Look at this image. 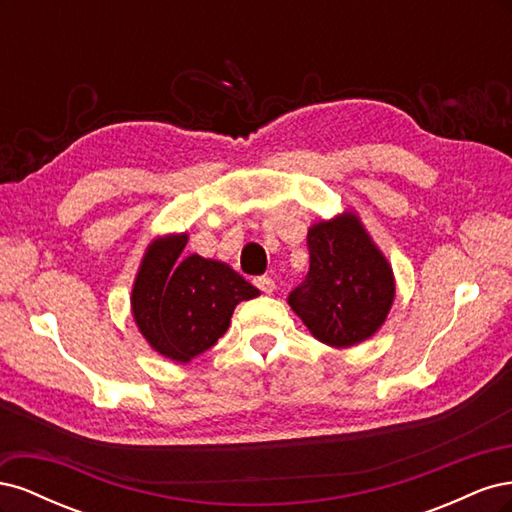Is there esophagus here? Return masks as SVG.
Wrapping results in <instances>:
<instances>
[{
	"mask_svg": "<svg viewBox=\"0 0 512 512\" xmlns=\"http://www.w3.org/2000/svg\"><path fill=\"white\" fill-rule=\"evenodd\" d=\"M254 284H256V288H258L260 292H265V294H271V292L275 290V282L271 280L269 275H260V277H256Z\"/></svg>",
	"mask_w": 512,
	"mask_h": 512,
	"instance_id": "obj_1",
	"label": "esophagus"
}]
</instances>
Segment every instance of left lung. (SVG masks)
Listing matches in <instances>:
<instances>
[{"instance_id":"obj_1","label":"left lung","mask_w":512,"mask_h":512,"mask_svg":"<svg viewBox=\"0 0 512 512\" xmlns=\"http://www.w3.org/2000/svg\"><path fill=\"white\" fill-rule=\"evenodd\" d=\"M309 271L288 303L322 344L350 348L374 335L395 299L393 269L354 213L307 232Z\"/></svg>"}]
</instances>
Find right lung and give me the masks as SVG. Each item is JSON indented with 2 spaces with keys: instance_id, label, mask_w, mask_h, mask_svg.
Wrapping results in <instances>:
<instances>
[{
  "instance_id": "add662e5",
  "label": "right lung",
  "mask_w": 512,
  "mask_h": 512,
  "mask_svg": "<svg viewBox=\"0 0 512 512\" xmlns=\"http://www.w3.org/2000/svg\"><path fill=\"white\" fill-rule=\"evenodd\" d=\"M188 235L151 241L132 288V316L149 346L177 363H188L226 333L241 301L258 288L220 260L181 256Z\"/></svg>"
}]
</instances>
